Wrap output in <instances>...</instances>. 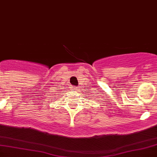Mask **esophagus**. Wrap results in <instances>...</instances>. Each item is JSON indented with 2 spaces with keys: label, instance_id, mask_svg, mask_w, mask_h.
<instances>
[{
  "label": "esophagus",
  "instance_id": "34e87169",
  "mask_svg": "<svg viewBox=\"0 0 157 157\" xmlns=\"http://www.w3.org/2000/svg\"><path fill=\"white\" fill-rule=\"evenodd\" d=\"M72 90H78V88H77V87H72Z\"/></svg>",
  "mask_w": 157,
  "mask_h": 157
}]
</instances>
